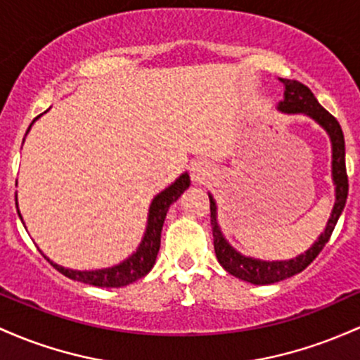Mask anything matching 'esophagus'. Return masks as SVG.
Returning a JSON list of instances; mask_svg holds the SVG:
<instances>
[{
	"label": "esophagus",
	"mask_w": 360,
	"mask_h": 360,
	"mask_svg": "<svg viewBox=\"0 0 360 360\" xmlns=\"http://www.w3.org/2000/svg\"><path fill=\"white\" fill-rule=\"evenodd\" d=\"M212 177V167L208 165V162L205 160H198L193 164L191 167V179L195 181V183H200V184H205L208 179Z\"/></svg>",
	"instance_id": "1"
}]
</instances>
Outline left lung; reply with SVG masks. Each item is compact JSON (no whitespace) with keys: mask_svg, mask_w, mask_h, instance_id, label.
<instances>
[{"mask_svg":"<svg viewBox=\"0 0 360 360\" xmlns=\"http://www.w3.org/2000/svg\"><path fill=\"white\" fill-rule=\"evenodd\" d=\"M280 82L285 85V94H283V101L278 104V109L282 112L289 114H307L314 121H318L331 138V147H333L331 167H333V181L335 186H337V200H335L333 212H331L330 220H328L325 232L319 236L318 240L304 255L289 259V262H262V259L246 258V256L239 255L234 248L229 246V243L220 232L219 224H217V205L210 196V220L217 259L229 274L238 276L244 282L255 283V285H268V283L280 282V280L289 278L292 275L301 274L304 268L309 266L314 262L316 256L325 248V244L330 240L331 232H333L335 225H337L343 208H345L347 195H349V176H347L345 167V140H343V131L338 121L316 101L314 94L301 82H290L285 80V78H280Z\"/></svg>","mask_w":360,"mask_h":360,"instance_id":"8db88e82","label":"left lung"}]
</instances>
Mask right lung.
I'll list each match as a JSON object with an SVG mask.
<instances>
[{"mask_svg":"<svg viewBox=\"0 0 360 360\" xmlns=\"http://www.w3.org/2000/svg\"><path fill=\"white\" fill-rule=\"evenodd\" d=\"M39 117V116H37ZM35 117V120H37ZM34 120V121H35ZM32 121V122H34ZM189 176L188 172L183 174L176 183L171 184L167 189L157 195L153 198L152 205H150L148 212V225L147 232H145V238L141 240L140 248L136 252H133L128 259L116 264L112 268H104V270H94V271H77V270H68V268H63L59 264L53 263L51 259H47L54 268L68 276L71 280H78V282L90 283V285L96 287H124L129 283L136 282L141 276H145L152 270V266L155 264L157 252L160 250V232L162 225H164L165 215H167L169 207L183 195V191L189 186ZM18 212V208H17ZM20 215V212H18ZM22 219V215H20Z\"/></svg>","mask_w":360,"mask_h":360,"instance_id":"1","label":"right lung"}]
</instances>
